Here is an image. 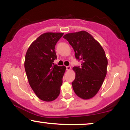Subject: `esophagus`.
<instances>
[{"instance_id":"obj_1","label":"esophagus","mask_w":130,"mask_h":130,"mask_svg":"<svg viewBox=\"0 0 130 130\" xmlns=\"http://www.w3.org/2000/svg\"><path fill=\"white\" fill-rule=\"evenodd\" d=\"M70 69H71V67H70V66H67L66 67V70H67V71H69V70H70Z\"/></svg>"}]
</instances>
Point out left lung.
Returning a JSON list of instances; mask_svg holds the SVG:
<instances>
[{"instance_id":"left-lung-1","label":"left lung","mask_w":130,"mask_h":130,"mask_svg":"<svg viewBox=\"0 0 130 130\" xmlns=\"http://www.w3.org/2000/svg\"><path fill=\"white\" fill-rule=\"evenodd\" d=\"M63 38L69 42L81 67H74V92L82 99L93 98L100 89L107 73L108 59L99 43L89 33L83 30L69 33Z\"/></svg>"}]
</instances>
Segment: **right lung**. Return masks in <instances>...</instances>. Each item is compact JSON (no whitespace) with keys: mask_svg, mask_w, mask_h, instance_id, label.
I'll use <instances>...</instances> for the list:
<instances>
[{"mask_svg":"<svg viewBox=\"0 0 130 130\" xmlns=\"http://www.w3.org/2000/svg\"><path fill=\"white\" fill-rule=\"evenodd\" d=\"M63 33L47 32L37 38L28 48L24 67L28 81L38 98L52 101L59 96L66 67L53 63L55 46Z\"/></svg>","mask_w":130,"mask_h":130,"instance_id":"obj_1","label":"right lung"}]
</instances>
